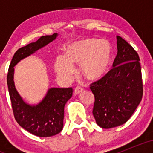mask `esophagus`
Segmentation results:
<instances>
[{"label": "esophagus", "mask_w": 153, "mask_h": 153, "mask_svg": "<svg viewBox=\"0 0 153 153\" xmlns=\"http://www.w3.org/2000/svg\"><path fill=\"white\" fill-rule=\"evenodd\" d=\"M82 91H83V88H82V87H80V86H77V87L75 88L74 92H75V94H80V93H81Z\"/></svg>", "instance_id": "34e87169"}]
</instances>
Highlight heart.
<instances>
[{
    "label": "heart",
    "instance_id": "b5f03b06",
    "mask_svg": "<svg viewBox=\"0 0 153 153\" xmlns=\"http://www.w3.org/2000/svg\"><path fill=\"white\" fill-rule=\"evenodd\" d=\"M111 59V46L106 39H86L67 47L66 57L59 55L54 62V69L62 80H71L74 72L73 63H80L84 76L96 80L106 73Z\"/></svg>",
    "mask_w": 153,
    "mask_h": 153
}]
</instances>
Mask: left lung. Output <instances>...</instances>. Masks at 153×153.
<instances>
[{"instance_id":"8db88e82","label":"left lung","mask_w":153,"mask_h":153,"mask_svg":"<svg viewBox=\"0 0 153 153\" xmlns=\"http://www.w3.org/2000/svg\"><path fill=\"white\" fill-rule=\"evenodd\" d=\"M117 54L113 68L91 84L95 101L93 114L98 125L110 129L129 120L143 98L141 66L137 52L117 36Z\"/></svg>"}]
</instances>
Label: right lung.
<instances>
[{"mask_svg":"<svg viewBox=\"0 0 153 153\" xmlns=\"http://www.w3.org/2000/svg\"><path fill=\"white\" fill-rule=\"evenodd\" d=\"M57 36V33L41 36L36 42L19 49L15 52L8 68L7 84L15 119L26 131L41 137L54 136L63 128L65 105L73 95V88H52L37 105L24 102L15 88L14 67L19 61L46 46Z\"/></svg>","mask_w":153,"mask_h":153,"instance_id":"obj_1","label":"right lung"}]
</instances>
